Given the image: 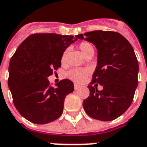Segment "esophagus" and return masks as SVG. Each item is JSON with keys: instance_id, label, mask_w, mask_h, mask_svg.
<instances>
[{"instance_id": "1", "label": "esophagus", "mask_w": 147, "mask_h": 147, "mask_svg": "<svg viewBox=\"0 0 147 147\" xmlns=\"http://www.w3.org/2000/svg\"><path fill=\"white\" fill-rule=\"evenodd\" d=\"M80 87V86H79V85H77V84H74V89L75 90H78Z\"/></svg>"}]
</instances>
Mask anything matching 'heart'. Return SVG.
I'll list each match as a JSON object with an SVG mask.
<instances>
[{"mask_svg": "<svg viewBox=\"0 0 147 147\" xmlns=\"http://www.w3.org/2000/svg\"><path fill=\"white\" fill-rule=\"evenodd\" d=\"M78 48L80 51H81V53L84 54L85 57L90 54V53H94V47L91 43L87 41H82L80 42L78 45ZM68 50H65L63 51V54L61 56V63H65L67 61V56ZM90 71L88 69L85 68H74L71 69L67 73V77L71 80L72 81L75 83H81L86 79V77L89 75Z\"/></svg>", "mask_w": 147, "mask_h": 147, "instance_id": "obj_1", "label": "heart"}]
</instances>
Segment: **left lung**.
Listing matches in <instances>:
<instances>
[{
  "label": "left lung",
  "instance_id": "obj_1",
  "mask_svg": "<svg viewBox=\"0 0 147 147\" xmlns=\"http://www.w3.org/2000/svg\"><path fill=\"white\" fill-rule=\"evenodd\" d=\"M77 38L94 44L97 65L88 86L90 96L83 102L86 114L96 120L117 119L129 107L138 85L139 64L133 47L123 35L113 31L94 30ZM103 86L98 91L92 84Z\"/></svg>",
  "mask_w": 147,
  "mask_h": 147
}]
</instances>
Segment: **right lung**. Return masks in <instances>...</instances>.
Wrapping results in <instances>:
<instances>
[{
  "label": "right lung",
  "instance_id": "right-lung-1",
  "mask_svg": "<svg viewBox=\"0 0 147 147\" xmlns=\"http://www.w3.org/2000/svg\"><path fill=\"white\" fill-rule=\"evenodd\" d=\"M77 40L71 35L34 34L11 57L9 89L16 109L30 122L45 124L62 114L64 99L74 91V84L64 79L53 87L47 77L61 67L63 51Z\"/></svg>",
  "mask_w": 147,
  "mask_h": 147
}]
</instances>
